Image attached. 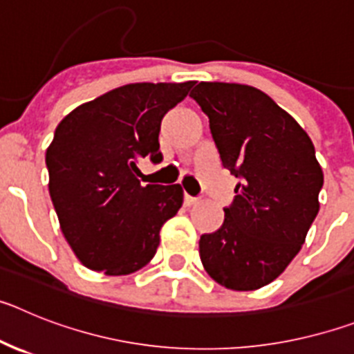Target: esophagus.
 Here are the masks:
<instances>
[{"instance_id": "1", "label": "esophagus", "mask_w": 354, "mask_h": 354, "mask_svg": "<svg viewBox=\"0 0 354 354\" xmlns=\"http://www.w3.org/2000/svg\"><path fill=\"white\" fill-rule=\"evenodd\" d=\"M184 202H186V205H195V204H198L200 202V198L198 196H192V195H184Z\"/></svg>"}]
</instances>
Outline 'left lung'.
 <instances>
[{
	"instance_id": "obj_1",
	"label": "left lung",
	"mask_w": 354,
	"mask_h": 354,
	"mask_svg": "<svg viewBox=\"0 0 354 354\" xmlns=\"http://www.w3.org/2000/svg\"><path fill=\"white\" fill-rule=\"evenodd\" d=\"M209 117L221 165L239 177L216 232L200 236L212 280L255 290L282 274L319 212L323 170L308 134L261 90L202 81L189 93Z\"/></svg>"
}]
</instances>
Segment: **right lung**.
I'll return each instance as SVG.
<instances>
[{
	"instance_id": "add662e5",
	"label": "right lung",
	"mask_w": 354,
	"mask_h": 354,
	"mask_svg": "<svg viewBox=\"0 0 354 354\" xmlns=\"http://www.w3.org/2000/svg\"><path fill=\"white\" fill-rule=\"evenodd\" d=\"M193 84H126L77 106L56 127L46 152L49 195L65 239L90 270L129 274L156 255L183 187L142 186L134 171L140 158L161 161L162 117Z\"/></svg>"
}]
</instances>
